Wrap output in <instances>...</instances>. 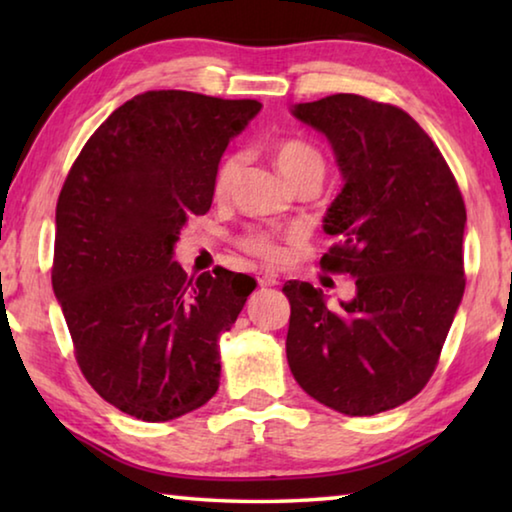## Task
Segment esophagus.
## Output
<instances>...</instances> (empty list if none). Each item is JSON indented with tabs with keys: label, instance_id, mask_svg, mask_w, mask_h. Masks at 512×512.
<instances>
[{
	"label": "esophagus",
	"instance_id": "esophagus-1",
	"mask_svg": "<svg viewBox=\"0 0 512 512\" xmlns=\"http://www.w3.org/2000/svg\"><path fill=\"white\" fill-rule=\"evenodd\" d=\"M255 277H257L259 287H275V284H277V277L273 273H268V271H259Z\"/></svg>",
	"mask_w": 512,
	"mask_h": 512
}]
</instances>
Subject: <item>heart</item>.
I'll return each instance as SVG.
<instances>
[{
    "label": "heart",
    "instance_id": "obj_1",
    "mask_svg": "<svg viewBox=\"0 0 512 512\" xmlns=\"http://www.w3.org/2000/svg\"><path fill=\"white\" fill-rule=\"evenodd\" d=\"M273 153H275L277 167H280V171L291 180L293 185L309 176L323 178L325 158L314 144L289 137V140L277 142L273 146ZM237 167H239L237 155H225V158L219 162V167L214 171V183H212L216 198H225L230 194L232 183H235V176H237ZM282 239L284 237L280 232L255 228V230L244 232V235L237 239V246L248 255L264 259V262H277V259H282L284 255Z\"/></svg>",
    "mask_w": 512,
    "mask_h": 512
}]
</instances>
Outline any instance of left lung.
Listing matches in <instances>:
<instances>
[{"label": "left lung", "instance_id": "1", "mask_svg": "<svg viewBox=\"0 0 512 512\" xmlns=\"http://www.w3.org/2000/svg\"><path fill=\"white\" fill-rule=\"evenodd\" d=\"M325 133L345 185L327 210L336 237L320 268L354 277L357 296L329 309L323 291L291 280L287 359L329 409L375 415L418 395L465 291V203L452 169L409 112L359 94L298 103Z\"/></svg>", "mask_w": 512, "mask_h": 512}]
</instances>
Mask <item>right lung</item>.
Returning a JSON list of instances; mask_svg holds the SVG:
<instances>
[{"instance_id": "right-lung-1", "label": "right lung", "mask_w": 512, "mask_h": 512, "mask_svg": "<svg viewBox=\"0 0 512 512\" xmlns=\"http://www.w3.org/2000/svg\"><path fill=\"white\" fill-rule=\"evenodd\" d=\"M262 103L149 90L119 106L74 160L56 205L51 284L83 377L144 422L203 406L219 388V339L255 280L216 266L187 277L173 244L210 212L230 137Z\"/></svg>"}]
</instances>
